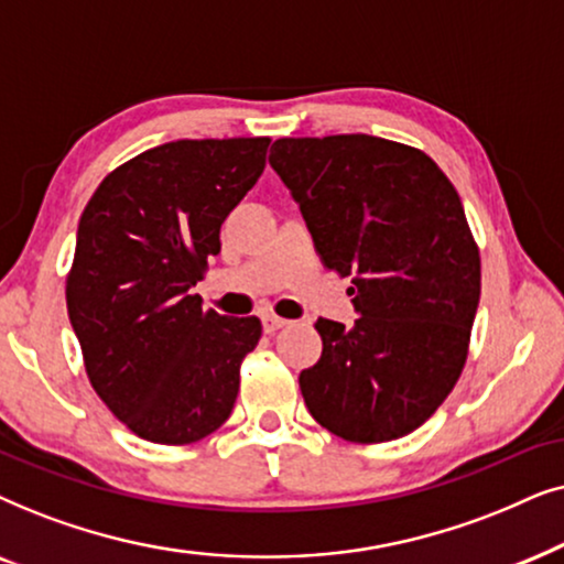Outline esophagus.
Wrapping results in <instances>:
<instances>
[{
    "instance_id": "esophagus-1",
    "label": "esophagus",
    "mask_w": 564,
    "mask_h": 564,
    "mask_svg": "<svg viewBox=\"0 0 564 564\" xmlns=\"http://www.w3.org/2000/svg\"><path fill=\"white\" fill-rule=\"evenodd\" d=\"M286 325H289V322L275 317V314H262V329H265V333H270V335L278 333V329H283Z\"/></svg>"
}]
</instances>
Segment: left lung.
<instances>
[{"instance_id":"left-lung-1","label":"left lung","mask_w":564,"mask_h":564,"mask_svg":"<svg viewBox=\"0 0 564 564\" xmlns=\"http://www.w3.org/2000/svg\"><path fill=\"white\" fill-rule=\"evenodd\" d=\"M322 262L352 275L358 319H317L322 356L299 373L312 417L356 444L425 423L464 369L479 250L459 193L420 149L369 133L270 149Z\"/></svg>"}]
</instances>
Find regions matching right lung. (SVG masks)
<instances>
[{
  "label": "right lung",
  "mask_w": 564,
  "mask_h": 564,
  "mask_svg": "<svg viewBox=\"0 0 564 564\" xmlns=\"http://www.w3.org/2000/svg\"><path fill=\"white\" fill-rule=\"evenodd\" d=\"M270 139H180L102 180L79 219L66 310L89 384L152 444L206 438L231 415L258 317L191 294L221 224L265 170Z\"/></svg>",
  "instance_id": "1"
}]
</instances>
